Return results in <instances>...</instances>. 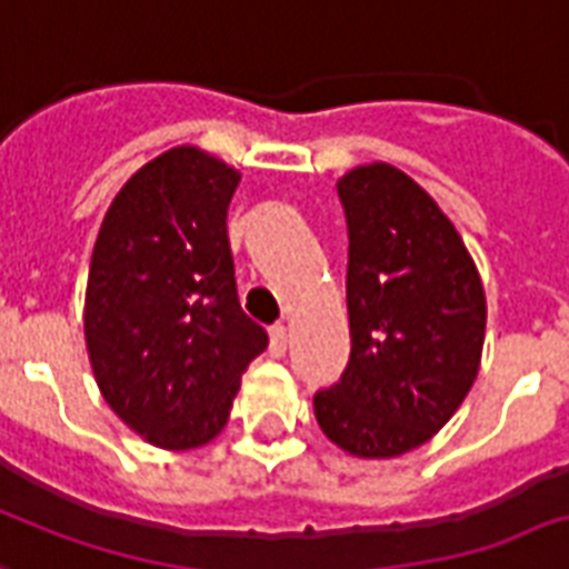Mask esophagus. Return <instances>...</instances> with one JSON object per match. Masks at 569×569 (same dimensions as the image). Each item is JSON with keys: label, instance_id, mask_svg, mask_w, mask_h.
Returning a JSON list of instances; mask_svg holds the SVG:
<instances>
[{"label": "esophagus", "instance_id": "1", "mask_svg": "<svg viewBox=\"0 0 569 569\" xmlns=\"http://www.w3.org/2000/svg\"><path fill=\"white\" fill-rule=\"evenodd\" d=\"M271 355L283 358L286 355V325H271Z\"/></svg>", "mask_w": 569, "mask_h": 569}]
</instances>
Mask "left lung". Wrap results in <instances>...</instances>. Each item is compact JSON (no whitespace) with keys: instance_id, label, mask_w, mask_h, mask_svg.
I'll return each mask as SVG.
<instances>
[{"instance_id":"1","label":"left lung","mask_w":569,"mask_h":569,"mask_svg":"<svg viewBox=\"0 0 569 569\" xmlns=\"http://www.w3.org/2000/svg\"><path fill=\"white\" fill-rule=\"evenodd\" d=\"M349 268L352 355L313 397L328 439L361 459L420 448L462 406L480 370L487 295L436 199L390 163L337 181Z\"/></svg>"}]
</instances>
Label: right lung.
<instances>
[{
    "mask_svg": "<svg viewBox=\"0 0 569 569\" xmlns=\"http://www.w3.org/2000/svg\"><path fill=\"white\" fill-rule=\"evenodd\" d=\"M236 169L163 151L116 193L86 286V349L110 409L142 439L188 450L223 429L268 333L241 310L227 236Z\"/></svg>",
    "mask_w": 569,
    "mask_h": 569,
    "instance_id": "add662e5",
    "label": "right lung"
}]
</instances>
